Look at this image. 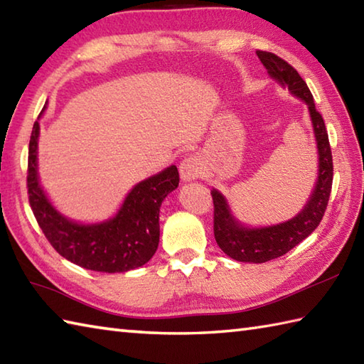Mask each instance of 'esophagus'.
<instances>
[{
	"label": "esophagus",
	"instance_id": "34e87169",
	"mask_svg": "<svg viewBox=\"0 0 364 364\" xmlns=\"http://www.w3.org/2000/svg\"><path fill=\"white\" fill-rule=\"evenodd\" d=\"M203 166L198 156H188L181 161L180 175L184 181H192L202 175Z\"/></svg>",
	"mask_w": 364,
	"mask_h": 364
}]
</instances>
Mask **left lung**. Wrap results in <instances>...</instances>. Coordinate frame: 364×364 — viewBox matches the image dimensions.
<instances>
[{
	"mask_svg": "<svg viewBox=\"0 0 364 364\" xmlns=\"http://www.w3.org/2000/svg\"><path fill=\"white\" fill-rule=\"evenodd\" d=\"M259 60L272 78L280 81L294 95L304 100L310 109L314 136L319 151V176L310 202L296 218L272 227L247 228L239 225L230 213L227 200L218 191H213L214 203V237L220 249L230 258L242 262H266L283 257L318 228L327 210L331 183H333V158L328 142V133L322 115L316 109L314 100L306 82L296 68L284 59L269 51H257Z\"/></svg>",
	"mask_w": 364,
	"mask_h": 364,
	"instance_id": "1",
	"label": "left lung"
}]
</instances>
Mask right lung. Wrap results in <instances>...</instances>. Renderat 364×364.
Instances as JSON below:
<instances>
[{"instance_id":"obj_1","label":"right lung","mask_w":364,"mask_h":364,"mask_svg":"<svg viewBox=\"0 0 364 364\" xmlns=\"http://www.w3.org/2000/svg\"><path fill=\"white\" fill-rule=\"evenodd\" d=\"M37 137L38 122H34L28 153V198L53 249L73 264L95 272H127L149 262L159 244L161 203L180 183L176 166L134 186L114 219L80 225L54 210L38 184Z\"/></svg>"}]
</instances>
